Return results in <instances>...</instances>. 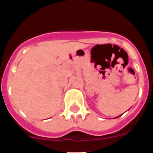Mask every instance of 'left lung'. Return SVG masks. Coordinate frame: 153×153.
I'll use <instances>...</instances> for the list:
<instances>
[{"label":"left lung","instance_id":"8db88e82","mask_svg":"<svg viewBox=\"0 0 153 153\" xmlns=\"http://www.w3.org/2000/svg\"><path fill=\"white\" fill-rule=\"evenodd\" d=\"M120 116H121V115H120ZM117 118H118V117H117Z\"/></svg>","mask_w":153,"mask_h":153}]
</instances>
